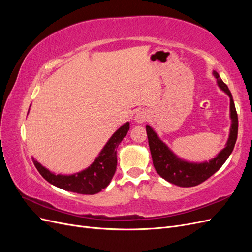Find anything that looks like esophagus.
<instances>
[{"instance_id":"esophagus-1","label":"esophagus","mask_w":252,"mask_h":252,"mask_svg":"<svg viewBox=\"0 0 252 252\" xmlns=\"http://www.w3.org/2000/svg\"><path fill=\"white\" fill-rule=\"evenodd\" d=\"M148 119V114L146 113V111H139L138 113L135 114V117H134V120H135V122L136 123H144L145 121H146Z\"/></svg>"}]
</instances>
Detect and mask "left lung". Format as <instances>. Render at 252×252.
<instances>
[{"label": "left lung", "mask_w": 252, "mask_h": 252, "mask_svg": "<svg viewBox=\"0 0 252 252\" xmlns=\"http://www.w3.org/2000/svg\"><path fill=\"white\" fill-rule=\"evenodd\" d=\"M212 74L217 79L219 87L230 97L231 119L229 138H228L225 148L220 150L216 158H211L209 162L206 161L203 163H191L184 161V159L178 158L173 154L168 146L158 138L154 129L149 125H146L151 158L157 172L167 182L180 187L196 186L209 179L213 173H216L231 155L236 138H238V113L235 110L230 90L228 89L226 84L220 78L217 71H213Z\"/></svg>", "instance_id": "obj_1"}]
</instances>
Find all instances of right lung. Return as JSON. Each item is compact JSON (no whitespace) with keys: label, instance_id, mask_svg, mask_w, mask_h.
<instances>
[{"label":"right lung","instance_id":"obj_1","mask_svg":"<svg viewBox=\"0 0 252 252\" xmlns=\"http://www.w3.org/2000/svg\"><path fill=\"white\" fill-rule=\"evenodd\" d=\"M129 130V122L122 125L106 143L100 155L88 168L71 175L55 174L32 158L35 168L42 177L61 189L80 194H95L106 188L117 169V148Z\"/></svg>","mask_w":252,"mask_h":252}]
</instances>
